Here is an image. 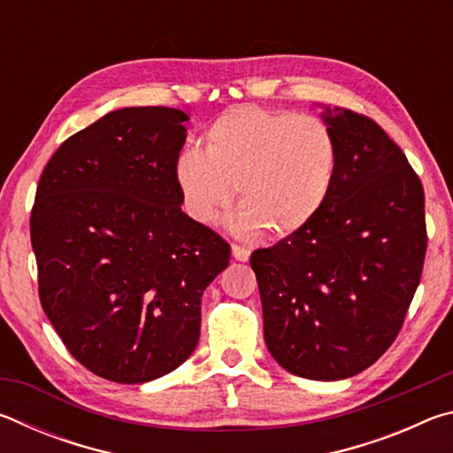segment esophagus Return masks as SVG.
<instances>
[{"label": "esophagus", "mask_w": 453, "mask_h": 453, "mask_svg": "<svg viewBox=\"0 0 453 453\" xmlns=\"http://www.w3.org/2000/svg\"><path fill=\"white\" fill-rule=\"evenodd\" d=\"M232 256L237 259V262H248L250 256H251V250L248 248V245L234 243L232 245Z\"/></svg>", "instance_id": "esophagus-1"}]
</instances>
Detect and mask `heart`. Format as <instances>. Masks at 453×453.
<instances>
[{
  "label": "heart",
  "mask_w": 453,
  "mask_h": 453,
  "mask_svg": "<svg viewBox=\"0 0 453 453\" xmlns=\"http://www.w3.org/2000/svg\"><path fill=\"white\" fill-rule=\"evenodd\" d=\"M183 205L199 224H213L240 188L237 235L265 229L288 237L324 211L337 173V145L324 119L240 105L203 134V151L186 150L173 167Z\"/></svg>",
  "instance_id": "obj_1"
}]
</instances>
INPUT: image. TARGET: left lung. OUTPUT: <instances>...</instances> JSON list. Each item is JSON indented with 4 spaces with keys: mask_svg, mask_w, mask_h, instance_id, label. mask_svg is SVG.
<instances>
[{
    "mask_svg": "<svg viewBox=\"0 0 453 453\" xmlns=\"http://www.w3.org/2000/svg\"><path fill=\"white\" fill-rule=\"evenodd\" d=\"M337 145L324 211L250 257L275 362L308 380H346L386 354L419 286L427 248L424 186L373 119L321 113Z\"/></svg>",
    "mask_w": 453,
    "mask_h": 453,
    "instance_id": "8db88e82",
    "label": "left lung"
}]
</instances>
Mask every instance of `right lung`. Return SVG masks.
<instances>
[{"label":"right lung","mask_w":453,"mask_h":453,"mask_svg":"<svg viewBox=\"0 0 453 453\" xmlns=\"http://www.w3.org/2000/svg\"><path fill=\"white\" fill-rule=\"evenodd\" d=\"M188 113L124 107L59 145L29 219L40 302L70 354L118 383H145L196 349L203 289L229 245L181 211L173 167Z\"/></svg>","instance_id":"1"}]
</instances>
